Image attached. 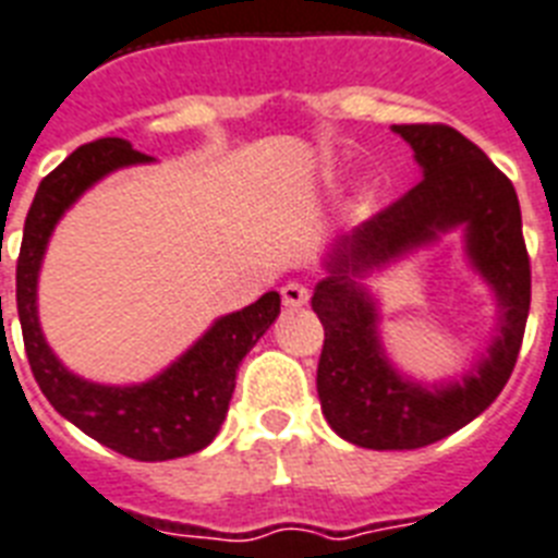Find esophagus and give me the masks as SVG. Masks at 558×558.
<instances>
[{
	"instance_id": "obj_1",
	"label": "esophagus",
	"mask_w": 558,
	"mask_h": 558,
	"mask_svg": "<svg viewBox=\"0 0 558 558\" xmlns=\"http://www.w3.org/2000/svg\"><path fill=\"white\" fill-rule=\"evenodd\" d=\"M280 298H283V306H289V310H301V306L310 303V289L298 283V280H289L287 287L280 289Z\"/></svg>"
}]
</instances>
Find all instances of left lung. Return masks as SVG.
Instances as JSON below:
<instances>
[{
	"label": "left lung",
	"instance_id": "8db88e82",
	"mask_svg": "<svg viewBox=\"0 0 558 558\" xmlns=\"http://www.w3.org/2000/svg\"><path fill=\"white\" fill-rule=\"evenodd\" d=\"M421 166L418 185L335 240L329 278L312 294L324 324L318 398L329 427L366 450H418L452 436L499 398L522 350L530 260L513 183L450 125H392ZM461 228L465 251L497 294L500 324L488 355L444 385L398 374L383 352L377 302L355 277Z\"/></svg>",
	"mask_w": 558,
	"mask_h": 558
}]
</instances>
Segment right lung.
I'll return each mask as SVG.
<instances>
[{
  "mask_svg": "<svg viewBox=\"0 0 558 558\" xmlns=\"http://www.w3.org/2000/svg\"><path fill=\"white\" fill-rule=\"evenodd\" d=\"M151 160L125 140L106 137L80 146L45 177L25 217L16 310L36 384L62 418L129 459L169 461L215 441L229 412L240 361L280 315V294L266 292L246 310L217 318L174 364L129 387L94 384L71 373L45 341L36 312L39 269L59 217L111 171Z\"/></svg>",
  "mask_w": 558,
  "mask_h": 558,
  "instance_id": "add662e5",
  "label": "right lung"
}]
</instances>
